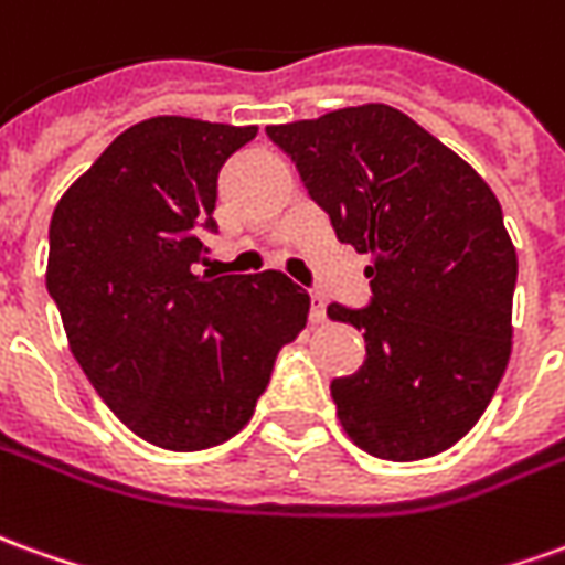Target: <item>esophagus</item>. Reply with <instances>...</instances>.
Here are the masks:
<instances>
[{
  "instance_id": "esophagus-1",
  "label": "esophagus",
  "mask_w": 565,
  "mask_h": 565,
  "mask_svg": "<svg viewBox=\"0 0 565 565\" xmlns=\"http://www.w3.org/2000/svg\"><path fill=\"white\" fill-rule=\"evenodd\" d=\"M311 321L323 323L327 321V302H323V296H311Z\"/></svg>"
}]
</instances>
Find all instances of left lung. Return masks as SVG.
<instances>
[{"label":"left lung","mask_w":565,"mask_h":565,"mask_svg":"<svg viewBox=\"0 0 565 565\" xmlns=\"http://www.w3.org/2000/svg\"><path fill=\"white\" fill-rule=\"evenodd\" d=\"M337 238L370 254L358 373L333 379L342 428L392 461L444 452L471 431L511 358L516 254L502 204L449 146L385 104L269 125Z\"/></svg>","instance_id":"1"}]
</instances>
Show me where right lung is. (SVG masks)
I'll return each instance as SVG.
<instances>
[{
  "mask_svg": "<svg viewBox=\"0 0 565 565\" xmlns=\"http://www.w3.org/2000/svg\"><path fill=\"white\" fill-rule=\"evenodd\" d=\"M256 125L156 116L118 134L63 192L51 299L94 392L146 444L195 452L250 422L309 294L281 271L195 275L216 177Z\"/></svg>",
  "mask_w": 565,
  "mask_h": 565,
  "instance_id": "right-lung-1",
  "label": "right lung"
}]
</instances>
